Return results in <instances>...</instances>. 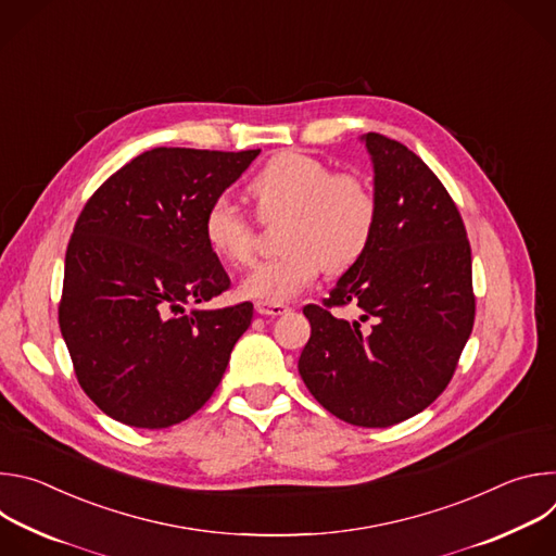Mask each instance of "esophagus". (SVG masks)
Segmentation results:
<instances>
[{
  "label": "esophagus",
  "instance_id": "1",
  "mask_svg": "<svg viewBox=\"0 0 556 556\" xmlns=\"http://www.w3.org/2000/svg\"><path fill=\"white\" fill-rule=\"evenodd\" d=\"M255 309L264 316H279L283 312H288L290 307L286 303H268V301H257L255 303Z\"/></svg>",
  "mask_w": 556,
  "mask_h": 556
}]
</instances>
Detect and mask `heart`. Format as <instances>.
<instances>
[{"label": "heart", "instance_id": "b5f03b06", "mask_svg": "<svg viewBox=\"0 0 556 556\" xmlns=\"http://www.w3.org/2000/svg\"><path fill=\"white\" fill-rule=\"evenodd\" d=\"M249 195L262 222L283 217L273 260L255 264L240 281V294L281 303L303 292L326 268H352L369 249L378 219L376 193L358 174L334 169L319 157L283 151L257 172ZM206 247L226 264L244 266L255 255V222L228 198H215L202 217Z\"/></svg>", "mask_w": 556, "mask_h": 556}]
</instances>
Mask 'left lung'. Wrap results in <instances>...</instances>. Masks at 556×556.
I'll use <instances>...</instances> for the list:
<instances>
[{"mask_svg":"<svg viewBox=\"0 0 556 556\" xmlns=\"http://www.w3.org/2000/svg\"><path fill=\"white\" fill-rule=\"evenodd\" d=\"M378 219L365 255L321 305L307 303L299 374L337 418L367 429L427 409L451 382L475 321L470 244L438 176L403 142L363 136ZM362 307L348 323L336 312Z\"/></svg>","mask_w":556,"mask_h":556,"instance_id":"1","label":"left lung"}]
</instances>
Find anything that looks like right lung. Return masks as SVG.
Segmentation results:
<instances>
[{"label": "right lung", "instance_id": "add662e5", "mask_svg": "<svg viewBox=\"0 0 556 556\" xmlns=\"http://www.w3.org/2000/svg\"><path fill=\"white\" fill-rule=\"evenodd\" d=\"M260 155L155 147L86 202L65 251L59 328L74 374L110 418L174 427L211 399L253 303L191 309L230 288L202 217Z\"/></svg>", "mask_w": 556, "mask_h": 556}]
</instances>
